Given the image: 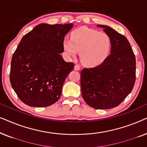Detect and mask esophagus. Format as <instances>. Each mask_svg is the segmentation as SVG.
I'll list each match as a JSON object with an SVG mask.
<instances>
[{"instance_id": "34e87169", "label": "esophagus", "mask_w": 147, "mask_h": 147, "mask_svg": "<svg viewBox=\"0 0 147 147\" xmlns=\"http://www.w3.org/2000/svg\"><path fill=\"white\" fill-rule=\"evenodd\" d=\"M80 68H81V66H80L79 64H76L75 67H74V69L76 70H80Z\"/></svg>"}]
</instances>
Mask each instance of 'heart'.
<instances>
[{
  "label": "heart",
  "mask_w": 147,
  "mask_h": 147,
  "mask_svg": "<svg viewBox=\"0 0 147 147\" xmlns=\"http://www.w3.org/2000/svg\"><path fill=\"white\" fill-rule=\"evenodd\" d=\"M112 47L110 36L104 32L82 27L71 32L70 39L63 41V49L66 57L75 56L80 51L82 63L87 66L102 63L109 55Z\"/></svg>",
  "instance_id": "1"
}]
</instances>
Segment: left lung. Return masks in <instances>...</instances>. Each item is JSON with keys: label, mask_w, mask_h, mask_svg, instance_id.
<instances>
[{"label": "left lung", "mask_w": 147, "mask_h": 147, "mask_svg": "<svg viewBox=\"0 0 147 147\" xmlns=\"http://www.w3.org/2000/svg\"><path fill=\"white\" fill-rule=\"evenodd\" d=\"M112 41L110 54L101 64L81 71L84 101L96 109H110L124 101L133 89L136 59L129 41L111 27L98 25Z\"/></svg>", "instance_id": "left-lung-1"}]
</instances>
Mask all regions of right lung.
Listing matches in <instances>:
<instances>
[{
  "label": "right lung",
  "mask_w": 147,
  "mask_h": 147,
  "mask_svg": "<svg viewBox=\"0 0 147 147\" xmlns=\"http://www.w3.org/2000/svg\"><path fill=\"white\" fill-rule=\"evenodd\" d=\"M72 24H39L26 34L14 52L10 82L23 103L34 107H47L55 103L63 83L74 68L65 62L64 36Z\"/></svg>",
  "instance_id": "obj_1"
}]
</instances>
